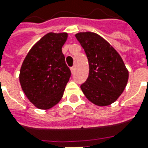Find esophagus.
Wrapping results in <instances>:
<instances>
[{
	"mask_svg": "<svg viewBox=\"0 0 148 148\" xmlns=\"http://www.w3.org/2000/svg\"><path fill=\"white\" fill-rule=\"evenodd\" d=\"M71 73H72V74H74V71H75V66H72V67L71 68Z\"/></svg>",
	"mask_w": 148,
	"mask_h": 148,
	"instance_id": "34e87169",
	"label": "esophagus"
}]
</instances>
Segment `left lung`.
<instances>
[{"instance_id": "obj_1", "label": "left lung", "mask_w": 148, "mask_h": 148, "mask_svg": "<svg viewBox=\"0 0 148 148\" xmlns=\"http://www.w3.org/2000/svg\"><path fill=\"white\" fill-rule=\"evenodd\" d=\"M89 62V76L81 89L94 105L107 106L118 99L126 87L128 71L118 52L94 32L75 35Z\"/></svg>"}]
</instances>
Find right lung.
Returning <instances> with one entry per match:
<instances>
[{
	"instance_id": "obj_1",
	"label": "right lung",
	"mask_w": 148,
	"mask_h": 148,
	"mask_svg": "<svg viewBox=\"0 0 148 148\" xmlns=\"http://www.w3.org/2000/svg\"><path fill=\"white\" fill-rule=\"evenodd\" d=\"M68 34L50 32L31 48L20 71V83L36 108L49 109L59 102L71 77L62 47Z\"/></svg>"
}]
</instances>
